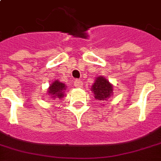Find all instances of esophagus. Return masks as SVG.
I'll list each match as a JSON object with an SVG mask.
<instances>
[{
    "mask_svg": "<svg viewBox=\"0 0 161 161\" xmlns=\"http://www.w3.org/2000/svg\"><path fill=\"white\" fill-rule=\"evenodd\" d=\"M74 85H75V87L79 88V87H81V86L83 85V83H82V81L79 80V79H76V80L74 81Z\"/></svg>",
    "mask_w": 161,
    "mask_h": 161,
    "instance_id": "34e87169",
    "label": "esophagus"
}]
</instances>
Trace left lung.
<instances>
[{
	"mask_svg": "<svg viewBox=\"0 0 161 161\" xmlns=\"http://www.w3.org/2000/svg\"><path fill=\"white\" fill-rule=\"evenodd\" d=\"M92 91L96 100L103 101L106 100V99L110 97V94H113V87L105 78L98 77L92 86Z\"/></svg>",
	"mask_w": 161,
	"mask_h": 161,
	"instance_id": "obj_1",
	"label": "left lung"
}]
</instances>
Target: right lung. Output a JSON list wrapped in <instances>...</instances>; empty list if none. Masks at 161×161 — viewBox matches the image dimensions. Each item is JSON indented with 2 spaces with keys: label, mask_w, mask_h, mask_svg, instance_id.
Returning <instances> with one entry per match:
<instances>
[{
  "label": "right lung",
  "mask_w": 161,
  "mask_h": 161,
  "mask_svg": "<svg viewBox=\"0 0 161 161\" xmlns=\"http://www.w3.org/2000/svg\"><path fill=\"white\" fill-rule=\"evenodd\" d=\"M66 86L64 83H61L59 81H55L54 83H51V85L49 88L48 93L52 98L55 99H61L64 96L65 90H66Z\"/></svg>",
  "instance_id": "1"
}]
</instances>
